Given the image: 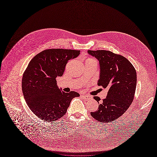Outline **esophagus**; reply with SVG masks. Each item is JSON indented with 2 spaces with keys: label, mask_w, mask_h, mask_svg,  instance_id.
Listing matches in <instances>:
<instances>
[{
  "label": "esophagus",
  "mask_w": 157,
  "mask_h": 157,
  "mask_svg": "<svg viewBox=\"0 0 157 157\" xmlns=\"http://www.w3.org/2000/svg\"><path fill=\"white\" fill-rule=\"evenodd\" d=\"M81 97L86 101H87L89 99H91V97L90 96H88V95H82Z\"/></svg>",
  "instance_id": "1"
}]
</instances>
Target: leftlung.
<instances>
[{"mask_svg":"<svg viewBox=\"0 0 157 157\" xmlns=\"http://www.w3.org/2000/svg\"><path fill=\"white\" fill-rule=\"evenodd\" d=\"M89 55L99 63L98 86L108 88L106 98L91 115L104 123L120 117L131 105L137 84V73L131 63L125 57L106 50H88ZM98 103L100 99L94 97Z\"/></svg>","mask_w":157,"mask_h":157,"instance_id":"1","label":"left lung"}]
</instances>
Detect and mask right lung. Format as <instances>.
Listing matches in <instances>:
<instances>
[{"mask_svg": "<svg viewBox=\"0 0 157 157\" xmlns=\"http://www.w3.org/2000/svg\"><path fill=\"white\" fill-rule=\"evenodd\" d=\"M79 54V50L48 49L30 61L22 77V92L28 106L40 119L58 120L66 113L71 100L80 96L75 91H63L56 79L63 76L68 61Z\"/></svg>", "mask_w": 157, "mask_h": 157, "instance_id": "right-lung-1", "label": "right lung"}]
</instances>
